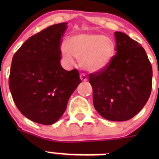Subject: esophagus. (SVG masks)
I'll return each mask as SVG.
<instances>
[{
    "label": "esophagus",
    "mask_w": 159,
    "mask_h": 159,
    "mask_svg": "<svg viewBox=\"0 0 159 159\" xmlns=\"http://www.w3.org/2000/svg\"><path fill=\"white\" fill-rule=\"evenodd\" d=\"M80 78H81V80L82 81H87L88 80L87 76H86L85 75H84V74H81V75H80Z\"/></svg>",
    "instance_id": "obj_1"
}]
</instances>
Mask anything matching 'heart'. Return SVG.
<instances>
[{"label":"heart","mask_w":159,"mask_h":159,"mask_svg":"<svg viewBox=\"0 0 159 159\" xmlns=\"http://www.w3.org/2000/svg\"><path fill=\"white\" fill-rule=\"evenodd\" d=\"M69 44L63 43L61 51L68 63L74 62V57L89 72H98L109 65L115 54V44L112 39L100 34H81L70 38Z\"/></svg>","instance_id":"obj_1"}]
</instances>
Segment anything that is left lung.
<instances>
[{
    "label": "left lung",
    "mask_w": 159,
    "mask_h": 159,
    "mask_svg": "<svg viewBox=\"0 0 159 159\" xmlns=\"http://www.w3.org/2000/svg\"><path fill=\"white\" fill-rule=\"evenodd\" d=\"M116 54L106 68L89 75L93 104L105 119L132 118L148 102L152 68L145 49L122 32H115Z\"/></svg>",
    "instance_id": "left-lung-1"
}]
</instances>
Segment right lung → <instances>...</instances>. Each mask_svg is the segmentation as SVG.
Instances as JSON below:
<instances>
[{
    "mask_svg": "<svg viewBox=\"0 0 159 159\" xmlns=\"http://www.w3.org/2000/svg\"><path fill=\"white\" fill-rule=\"evenodd\" d=\"M67 23L51 25L28 38L13 56L9 88L20 113L50 125L62 116L72 93L81 82L77 69L61 65Z\"/></svg>",
    "mask_w": 159,
    "mask_h": 159,
    "instance_id": "obj_1",
    "label": "right lung"
}]
</instances>
